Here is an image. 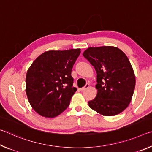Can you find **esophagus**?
Masks as SVG:
<instances>
[{"label":"esophagus","mask_w":152,"mask_h":152,"mask_svg":"<svg viewBox=\"0 0 152 152\" xmlns=\"http://www.w3.org/2000/svg\"><path fill=\"white\" fill-rule=\"evenodd\" d=\"M89 86H90V84H86V85H85V86H84V87H82V88H81L80 89V91H82H82H85L86 89L88 88H89Z\"/></svg>","instance_id":"1"}]
</instances>
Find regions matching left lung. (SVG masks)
I'll list each match as a JSON object with an SVG mask.
<instances>
[{"instance_id": "8db88e82", "label": "left lung", "mask_w": 152, "mask_h": 152, "mask_svg": "<svg viewBox=\"0 0 152 152\" xmlns=\"http://www.w3.org/2000/svg\"><path fill=\"white\" fill-rule=\"evenodd\" d=\"M83 56L96 72L98 90L89 107L104 116L119 114L132 101L135 77L130 61L123 51L113 46L88 48Z\"/></svg>"}]
</instances>
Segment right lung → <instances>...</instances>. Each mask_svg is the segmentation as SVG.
Instances as JSON below:
<instances>
[{"label":"right lung","instance_id":"add662e5","mask_svg":"<svg viewBox=\"0 0 152 152\" xmlns=\"http://www.w3.org/2000/svg\"><path fill=\"white\" fill-rule=\"evenodd\" d=\"M80 49L48 51L36 58L26 75V94L38 114L53 118L65 110L77 91L72 69Z\"/></svg>","mask_w":152,"mask_h":152}]
</instances>
